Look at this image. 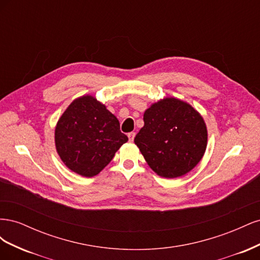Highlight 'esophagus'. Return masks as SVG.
<instances>
[{
    "instance_id": "34e87169",
    "label": "esophagus",
    "mask_w": 260,
    "mask_h": 260,
    "mask_svg": "<svg viewBox=\"0 0 260 260\" xmlns=\"http://www.w3.org/2000/svg\"><path fill=\"white\" fill-rule=\"evenodd\" d=\"M135 137H136V133H135V132H130V133H128V138H129V141H130V142H133V140H135Z\"/></svg>"
}]
</instances>
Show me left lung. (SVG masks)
Listing matches in <instances>:
<instances>
[{
	"label": "left lung",
	"instance_id": "8db88e82",
	"mask_svg": "<svg viewBox=\"0 0 260 260\" xmlns=\"http://www.w3.org/2000/svg\"><path fill=\"white\" fill-rule=\"evenodd\" d=\"M143 120L135 143L157 175L178 178L201 161L207 146V128L190 104L166 98L147 108Z\"/></svg>",
	"mask_w": 260,
	"mask_h": 260
}]
</instances>
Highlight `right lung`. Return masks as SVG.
<instances>
[{"mask_svg": "<svg viewBox=\"0 0 260 260\" xmlns=\"http://www.w3.org/2000/svg\"><path fill=\"white\" fill-rule=\"evenodd\" d=\"M128 141L119 121L95 98L76 99L55 128V146L66 166L83 177L99 175Z\"/></svg>", "mask_w": 260, "mask_h": 260, "instance_id": "1", "label": "right lung"}]
</instances>
